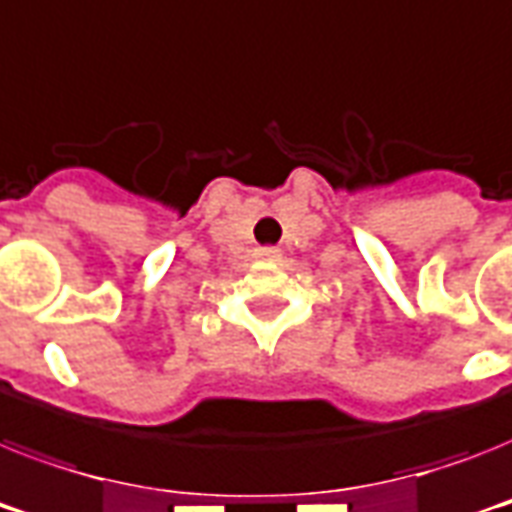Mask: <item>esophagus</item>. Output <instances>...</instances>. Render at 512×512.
I'll list each match as a JSON object with an SVG mask.
<instances>
[{"label": "esophagus", "mask_w": 512, "mask_h": 512, "mask_svg": "<svg viewBox=\"0 0 512 512\" xmlns=\"http://www.w3.org/2000/svg\"><path fill=\"white\" fill-rule=\"evenodd\" d=\"M255 257H257V260H278V257H281V249H278V247H257Z\"/></svg>", "instance_id": "34e87169"}]
</instances>
